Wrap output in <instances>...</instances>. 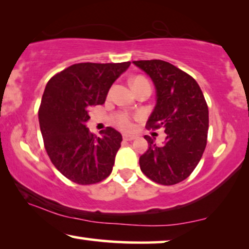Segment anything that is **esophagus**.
I'll return each instance as SVG.
<instances>
[{
    "mask_svg": "<svg viewBox=\"0 0 249 249\" xmlns=\"http://www.w3.org/2000/svg\"><path fill=\"white\" fill-rule=\"evenodd\" d=\"M135 138H137V135L134 134H123V139H124L125 141H132L134 140Z\"/></svg>",
    "mask_w": 249,
    "mask_h": 249,
    "instance_id": "1",
    "label": "esophagus"
}]
</instances>
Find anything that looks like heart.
Masks as SVG:
<instances>
[{
	"instance_id": "b5f03b06",
	"label": "heart",
	"mask_w": 249,
	"mask_h": 249,
	"mask_svg": "<svg viewBox=\"0 0 249 249\" xmlns=\"http://www.w3.org/2000/svg\"><path fill=\"white\" fill-rule=\"evenodd\" d=\"M141 79H144V78L142 77L134 78L133 81H132V85H134L135 83L141 81ZM112 122H114L116 126L122 128V130H130V128H132V126H133V116L127 114V112L119 111V112H116V114L112 116Z\"/></svg>"
}]
</instances>
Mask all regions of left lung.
<instances>
[{"mask_svg": "<svg viewBox=\"0 0 249 249\" xmlns=\"http://www.w3.org/2000/svg\"><path fill=\"white\" fill-rule=\"evenodd\" d=\"M133 64L150 76L156 88L155 109L147 128L163 127V145L144 135L149 149L139 159L145 177L156 183L173 185L185 180L199 163L207 143L208 107L198 83L190 75L163 60Z\"/></svg>", "mask_w": 249, "mask_h": 249, "instance_id": "8db88e82", "label": "left lung"}]
</instances>
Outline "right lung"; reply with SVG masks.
I'll use <instances>...</instances> for the list:
<instances>
[{
    "label": "right lung",
    "instance_id": "obj_1",
    "mask_svg": "<svg viewBox=\"0 0 249 249\" xmlns=\"http://www.w3.org/2000/svg\"><path fill=\"white\" fill-rule=\"evenodd\" d=\"M131 62H81L50 78L38 109L45 150L60 173L77 184L101 182L110 175L122 134L112 127L92 134L85 126L92 106L105 104L112 83Z\"/></svg>",
    "mask_w": 249,
    "mask_h": 249
}]
</instances>
